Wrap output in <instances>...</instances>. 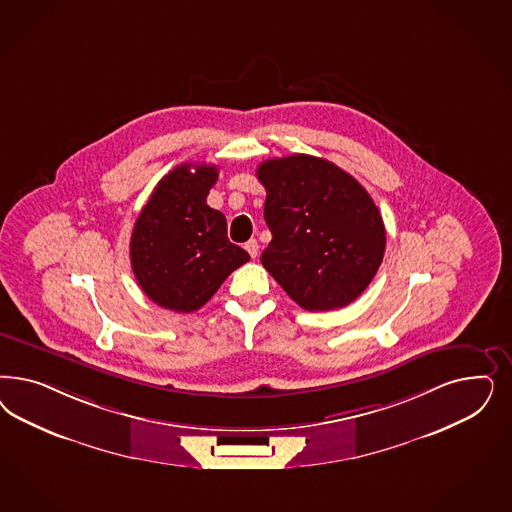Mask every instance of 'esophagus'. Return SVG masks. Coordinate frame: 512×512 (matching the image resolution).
<instances>
[{
	"mask_svg": "<svg viewBox=\"0 0 512 512\" xmlns=\"http://www.w3.org/2000/svg\"><path fill=\"white\" fill-rule=\"evenodd\" d=\"M245 250L250 254V258H256V256H258V250H260V245H258L256 239H250V241L245 243Z\"/></svg>",
	"mask_w": 512,
	"mask_h": 512,
	"instance_id": "1",
	"label": "esophagus"
}]
</instances>
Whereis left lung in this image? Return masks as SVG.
I'll return each instance as SVG.
<instances>
[{"instance_id": "obj_1", "label": "left lung", "mask_w": 512, "mask_h": 512, "mask_svg": "<svg viewBox=\"0 0 512 512\" xmlns=\"http://www.w3.org/2000/svg\"><path fill=\"white\" fill-rule=\"evenodd\" d=\"M271 243L262 264L307 311L352 303L379 271L386 230L375 201L347 171L292 154L260 164Z\"/></svg>"}]
</instances>
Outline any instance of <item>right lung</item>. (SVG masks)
<instances>
[{
	"instance_id": "right-lung-1",
	"label": "right lung",
	"mask_w": 512,
	"mask_h": 512,
	"mask_svg": "<svg viewBox=\"0 0 512 512\" xmlns=\"http://www.w3.org/2000/svg\"><path fill=\"white\" fill-rule=\"evenodd\" d=\"M216 179V165L175 167L133 226V275L147 297L175 313L198 311L250 260L247 250L230 243L226 216L207 205Z\"/></svg>"
}]
</instances>
